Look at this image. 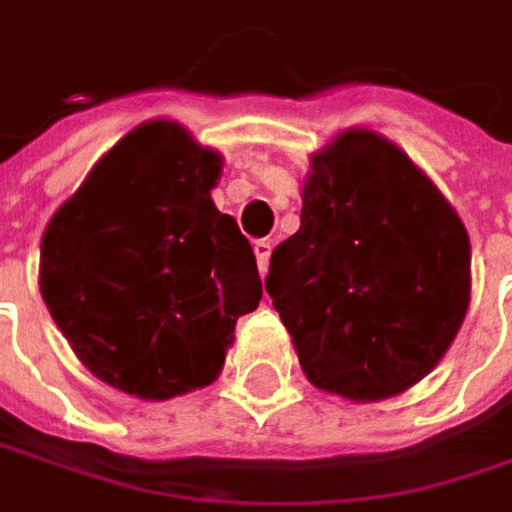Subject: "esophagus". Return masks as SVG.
Returning <instances> with one entry per match:
<instances>
[{"mask_svg": "<svg viewBox=\"0 0 512 512\" xmlns=\"http://www.w3.org/2000/svg\"><path fill=\"white\" fill-rule=\"evenodd\" d=\"M255 257L260 275L269 272V257H272V240H255Z\"/></svg>", "mask_w": 512, "mask_h": 512, "instance_id": "obj_1", "label": "esophagus"}]
</instances>
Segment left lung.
<instances>
[{
  "mask_svg": "<svg viewBox=\"0 0 512 512\" xmlns=\"http://www.w3.org/2000/svg\"><path fill=\"white\" fill-rule=\"evenodd\" d=\"M266 292L315 387L381 401L453 344L470 303L467 229L401 148L346 131L312 157Z\"/></svg>",
  "mask_w": 512,
  "mask_h": 512,
  "instance_id": "left-lung-1",
  "label": "left lung"
}]
</instances>
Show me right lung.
<instances>
[{
  "mask_svg": "<svg viewBox=\"0 0 512 512\" xmlns=\"http://www.w3.org/2000/svg\"><path fill=\"white\" fill-rule=\"evenodd\" d=\"M220 154L174 123L114 145L42 237L39 289L100 381L163 401L217 378L263 286L252 243L214 209Z\"/></svg>",
  "mask_w": 512,
  "mask_h": 512,
  "instance_id": "right-lung-1",
  "label": "right lung"
}]
</instances>
